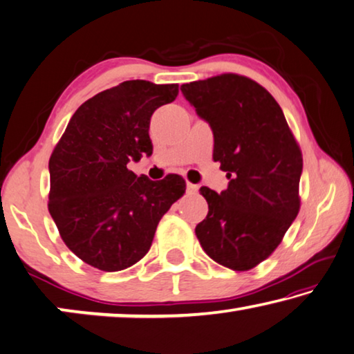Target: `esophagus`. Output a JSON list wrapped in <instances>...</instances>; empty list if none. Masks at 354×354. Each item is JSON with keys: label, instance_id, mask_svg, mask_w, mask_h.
<instances>
[{"label": "esophagus", "instance_id": "1", "mask_svg": "<svg viewBox=\"0 0 354 354\" xmlns=\"http://www.w3.org/2000/svg\"><path fill=\"white\" fill-rule=\"evenodd\" d=\"M196 191H198V185H193V183H187V193L189 194H194Z\"/></svg>", "mask_w": 354, "mask_h": 354}]
</instances>
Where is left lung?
Segmentation results:
<instances>
[{
    "label": "left lung",
    "instance_id": "1",
    "mask_svg": "<svg viewBox=\"0 0 354 354\" xmlns=\"http://www.w3.org/2000/svg\"><path fill=\"white\" fill-rule=\"evenodd\" d=\"M180 91L210 125L213 160L229 178L219 194L199 189L208 213L196 235L219 265L251 270L274 251L298 215L301 150L281 106L256 81L224 73Z\"/></svg>",
    "mask_w": 354,
    "mask_h": 354
}]
</instances>
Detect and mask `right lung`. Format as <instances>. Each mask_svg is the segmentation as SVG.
<instances>
[{"label":"right lung","instance_id":"obj_1","mask_svg":"<svg viewBox=\"0 0 354 354\" xmlns=\"http://www.w3.org/2000/svg\"><path fill=\"white\" fill-rule=\"evenodd\" d=\"M177 84L124 81L84 102L50 156L48 210L67 248L94 268L120 271L146 256L161 216L185 193L177 176L129 171L152 155L150 118Z\"/></svg>","mask_w":354,"mask_h":354}]
</instances>
